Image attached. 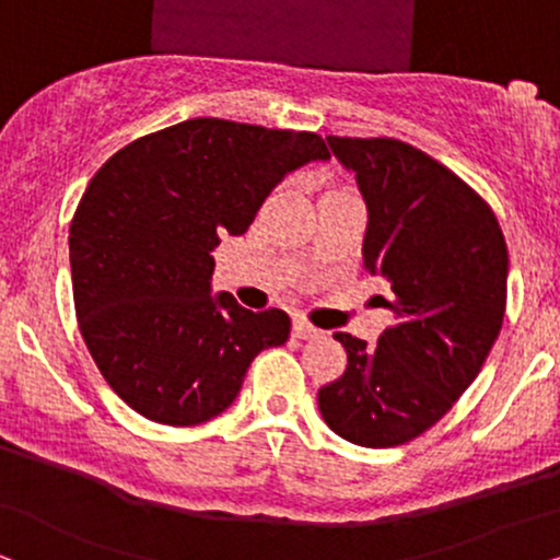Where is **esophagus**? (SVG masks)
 <instances>
[{
	"label": "esophagus",
	"instance_id": "esophagus-1",
	"mask_svg": "<svg viewBox=\"0 0 560 560\" xmlns=\"http://www.w3.org/2000/svg\"><path fill=\"white\" fill-rule=\"evenodd\" d=\"M292 335L296 340H312V338H319L317 327H312L310 323H304V319H294V327H292Z\"/></svg>",
	"mask_w": 560,
	"mask_h": 560
}]
</instances>
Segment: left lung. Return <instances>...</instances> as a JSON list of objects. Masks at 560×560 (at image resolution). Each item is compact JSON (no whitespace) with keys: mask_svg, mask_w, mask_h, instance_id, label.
Here are the masks:
<instances>
[{"mask_svg":"<svg viewBox=\"0 0 560 560\" xmlns=\"http://www.w3.org/2000/svg\"><path fill=\"white\" fill-rule=\"evenodd\" d=\"M366 202L363 266L392 289V327L376 346L335 332L348 353L317 394L332 432L394 448L432 428L464 394L499 338L510 256L491 207L471 186L392 138L327 136Z\"/></svg>","mask_w":560,"mask_h":560,"instance_id":"obj_1","label":"left lung"}]
</instances>
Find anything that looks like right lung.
I'll return each instance as SVG.
<instances>
[{
    "instance_id": "1",
    "label": "right lung",
    "mask_w": 560,
    "mask_h": 560,
    "mask_svg": "<svg viewBox=\"0 0 560 560\" xmlns=\"http://www.w3.org/2000/svg\"><path fill=\"white\" fill-rule=\"evenodd\" d=\"M315 161H330L315 132L199 117L125 145L89 182L69 230L73 304L96 369L138 415L212 420L253 358L289 340L287 312L212 294V250Z\"/></svg>"
}]
</instances>
